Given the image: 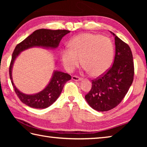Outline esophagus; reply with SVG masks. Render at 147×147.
Segmentation results:
<instances>
[{
	"label": "esophagus",
	"mask_w": 147,
	"mask_h": 147,
	"mask_svg": "<svg viewBox=\"0 0 147 147\" xmlns=\"http://www.w3.org/2000/svg\"><path fill=\"white\" fill-rule=\"evenodd\" d=\"M72 80L74 81H76V82H80V81L82 80V78H80L78 76H73V77H72Z\"/></svg>",
	"instance_id": "34e87169"
}]
</instances>
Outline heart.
Masks as SVG:
<instances>
[{"label":"heart","mask_w":147,"mask_h":147,"mask_svg":"<svg viewBox=\"0 0 147 147\" xmlns=\"http://www.w3.org/2000/svg\"><path fill=\"white\" fill-rule=\"evenodd\" d=\"M69 47L62 50L61 59L65 69L73 71L82 64L93 77L103 75L112 65L114 48L107 37L93 33H80L69 42Z\"/></svg>","instance_id":"obj_1"}]
</instances>
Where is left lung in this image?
I'll return each mask as SVG.
<instances>
[{"label":"left lung","mask_w":147,"mask_h":147,"mask_svg":"<svg viewBox=\"0 0 147 147\" xmlns=\"http://www.w3.org/2000/svg\"><path fill=\"white\" fill-rule=\"evenodd\" d=\"M114 37L115 54L112 67L104 76L93 80L92 89L85 96L95 110H111L119 104L132 85L134 76L133 55L129 45L110 32Z\"/></svg>","instance_id":"obj_1"}]
</instances>
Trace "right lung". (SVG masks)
Segmentation results:
<instances>
[{
	"instance_id": "obj_1",
	"label": "right lung",
	"mask_w": 147,
	"mask_h": 147,
	"mask_svg": "<svg viewBox=\"0 0 147 147\" xmlns=\"http://www.w3.org/2000/svg\"><path fill=\"white\" fill-rule=\"evenodd\" d=\"M69 33H70V31L65 30H37L16 47L12 55L9 67V76L16 93L24 104L35 109H45L49 107L57 100L65 83L71 79V76L67 73L54 70L51 80L44 89L35 94H26L16 88L12 80V71L15 60L21 52L30 48L57 49L62 37Z\"/></svg>"
}]
</instances>
